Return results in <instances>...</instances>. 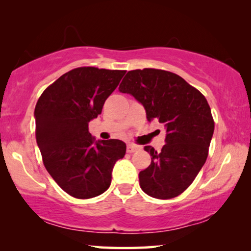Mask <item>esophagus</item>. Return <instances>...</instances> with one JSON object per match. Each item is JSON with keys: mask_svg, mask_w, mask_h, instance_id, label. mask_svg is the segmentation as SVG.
Returning <instances> with one entry per match:
<instances>
[{"mask_svg": "<svg viewBox=\"0 0 251 251\" xmlns=\"http://www.w3.org/2000/svg\"><path fill=\"white\" fill-rule=\"evenodd\" d=\"M139 146H136V145H134V144H128V145H127V152H135V151H137L138 150H139Z\"/></svg>", "mask_w": 251, "mask_h": 251, "instance_id": "esophagus-1", "label": "esophagus"}]
</instances>
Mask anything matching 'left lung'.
I'll use <instances>...</instances> for the list:
<instances>
[{"label": "left lung", "instance_id": "8db88e82", "mask_svg": "<svg viewBox=\"0 0 251 251\" xmlns=\"http://www.w3.org/2000/svg\"><path fill=\"white\" fill-rule=\"evenodd\" d=\"M118 91L144 106L148 122L158 121L166 129L160 151L144 147L151 163L139 173V186L151 197H177L207 159L215 127L207 100L180 76L155 69L129 71Z\"/></svg>", "mask_w": 251, "mask_h": 251}]
</instances>
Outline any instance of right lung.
Returning a JSON list of instances; mask_svg holds the SVG:
<instances>
[{
    "mask_svg": "<svg viewBox=\"0 0 251 251\" xmlns=\"http://www.w3.org/2000/svg\"><path fill=\"white\" fill-rule=\"evenodd\" d=\"M125 71L78 67L50 85L37 100L36 143L46 171L71 196L87 199L108 189L114 165L126 152L120 139L96 141L88 123L101 113Z\"/></svg>",
    "mask_w": 251,
    "mask_h": 251,
    "instance_id": "right-lung-1",
    "label": "right lung"
}]
</instances>
